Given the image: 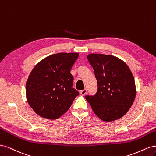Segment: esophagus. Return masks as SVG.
Listing matches in <instances>:
<instances>
[{"instance_id":"obj_1","label":"esophagus","mask_w":156,"mask_h":156,"mask_svg":"<svg viewBox=\"0 0 156 156\" xmlns=\"http://www.w3.org/2000/svg\"><path fill=\"white\" fill-rule=\"evenodd\" d=\"M80 93H81L82 95H85L86 94V93H87V89H83V90H82L81 91H80Z\"/></svg>"}]
</instances>
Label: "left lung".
I'll list each match as a JSON object with an SVG mask.
<instances>
[{
    "instance_id": "8db88e82",
    "label": "left lung",
    "mask_w": 156,
    "mask_h": 156,
    "mask_svg": "<svg viewBox=\"0 0 156 156\" xmlns=\"http://www.w3.org/2000/svg\"><path fill=\"white\" fill-rule=\"evenodd\" d=\"M89 63L94 69L98 90L94 96L85 98L94 113L104 121L123 117L133 104L136 88L132 71L120 59L102 54H90Z\"/></svg>"
}]
</instances>
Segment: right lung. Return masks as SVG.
I'll return each instance as SVG.
<instances>
[{"mask_svg": "<svg viewBox=\"0 0 156 156\" xmlns=\"http://www.w3.org/2000/svg\"><path fill=\"white\" fill-rule=\"evenodd\" d=\"M78 56L76 52L52 54L32 69L26 83L27 99L40 117L58 119L79 94L73 88L74 78L70 73Z\"/></svg>", "mask_w": 156, "mask_h": 156, "instance_id": "right-lung-1", "label": "right lung"}]
</instances>
